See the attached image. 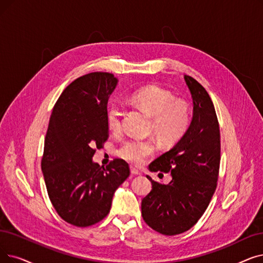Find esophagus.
<instances>
[{"label": "esophagus", "mask_w": 263, "mask_h": 263, "mask_svg": "<svg viewBox=\"0 0 263 263\" xmlns=\"http://www.w3.org/2000/svg\"><path fill=\"white\" fill-rule=\"evenodd\" d=\"M130 171H131V174H132V175H140V174H141L140 171L136 170V168L133 167V166L130 167Z\"/></svg>", "instance_id": "obj_1"}]
</instances>
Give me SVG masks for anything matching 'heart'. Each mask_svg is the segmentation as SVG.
I'll return each mask as SVG.
<instances>
[{
	"label": "heart",
	"instance_id": "heart-1",
	"mask_svg": "<svg viewBox=\"0 0 263 263\" xmlns=\"http://www.w3.org/2000/svg\"><path fill=\"white\" fill-rule=\"evenodd\" d=\"M130 101L152 117L151 131L163 146H172L187 132L191 111L188 103L175 100L168 91L157 87L147 86L133 91ZM123 108L118 103H111L106 110L107 127L112 132L121 129ZM156 151L154 140L130 139L124 141L117 149V155L133 164H141Z\"/></svg>",
	"mask_w": 263,
	"mask_h": 263
}]
</instances>
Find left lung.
<instances>
[{
	"instance_id": "obj_1",
	"label": "left lung",
	"mask_w": 263,
	"mask_h": 263,
	"mask_svg": "<svg viewBox=\"0 0 263 263\" xmlns=\"http://www.w3.org/2000/svg\"><path fill=\"white\" fill-rule=\"evenodd\" d=\"M193 101V116L185 135L149 164L152 172L168 173L172 180L152 181L142 200L145 222L159 233L176 235L195 226L208 209L218 179L220 131L208 91L195 78L184 76Z\"/></svg>"
}]
</instances>
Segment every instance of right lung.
I'll return each mask as SVG.
<instances>
[{
  "mask_svg": "<svg viewBox=\"0 0 263 263\" xmlns=\"http://www.w3.org/2000/svg\"><path fill=\"white\" fill-rule=\"evenodd\" d=\"M117 84L112 74L103 72L75 79L49 119L42 158L45 184L57 213L76 227L92 226L106 217L114 193L130 175L122 159L106 167L92 160L96 148L108 139L107 102Z\"/></svg>",
  "mask_w": 263,
  "mask_h": 263,
  "instance_id": "obj_1",
  "label": "right lung"
}]
</instances>
